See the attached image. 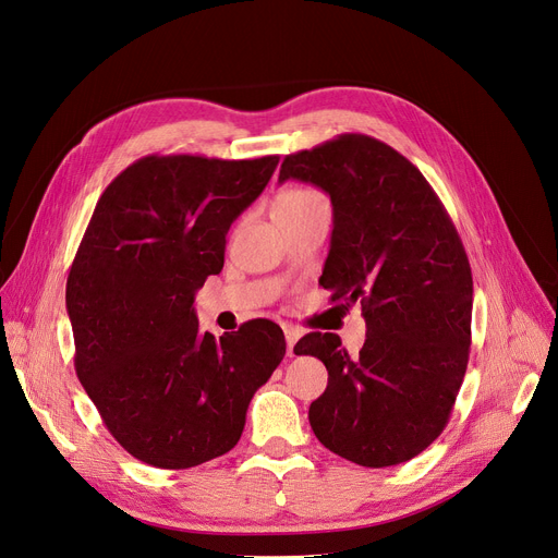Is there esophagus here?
<instances>
[{
	"instance_id": "obj_1",
	"label": "esophagus",
	"mask_w": 558,
	"mask_h": 558,
	"mask_svg": "<svg viewBox=\"0 0 558 558\" xmlns=\"http://www.w3.org/2000/svg\"><path fill=\"white\" fill-rule=\"evenodd\" d=\"M299 339H301V329L287 325V327H284V341H287V354H289V356H293V345L299 343Z\"/></svg>"
}]
</instances>
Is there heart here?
Segmentation results:
<instances>
[{
	"label": "heart",
	"instance_id": "1",
	"mask_svg": "<svg viewBox=\"0 0 558 558\" xmlns=\"http://www.w3.org/2000/svg\"><path fill=\"white\" fill-rule=\"evenodd\" d=\"M320 195L310 191V189H291V191H284L282 195H278L276 204L274 206H280V208H289V206H301V204H307V202H314L318 199Z\"/></svg>",
	"mask_w": 558,
	"mask_h": 558
}]
</instances>
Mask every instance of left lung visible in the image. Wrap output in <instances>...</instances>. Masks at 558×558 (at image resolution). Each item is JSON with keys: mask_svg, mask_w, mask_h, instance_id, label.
<instances>
[{"mask_svg": "<svg viewBox=\"0 0 558 558\" xmlns=\"http://www.w3.org/2000/svg\"><path fill=\"white\" fill-rule=\"evenodd\" d=\"M329 195L333 231L320 284L331 303H361L367 337L356 356L337 333L312 331L295 354L327 367L310 424L331 453L381 469L439 437L471 345L473 278L462 240L424 174L390 145L341 134L284 157L278 181Z\"/></svg>", "mask_w": 558, "mask_h": 558, "instance_id": "left-lung-1", "label": "left lung"}]
</instances>
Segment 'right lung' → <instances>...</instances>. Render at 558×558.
Returning <instances> with one entry per match:
<instances>
[{"label": "right lung", "instance_id": "right-lung-1", "mask_svg": "<svg viewBox=\"0 0 558 558\" xmlns=\"http://www.w3.org/2000/svg\"><path fill=\"white\" fill-rule=\"evenodd\" d=\"M280 157H143L100 195L66 280L76 375L136 460L191 469L229 453L280 365L282 329L255 318L215 339L195 293Z\"/></svg>", "mask_w": 558, "mask_h": 558}]
</instances>
